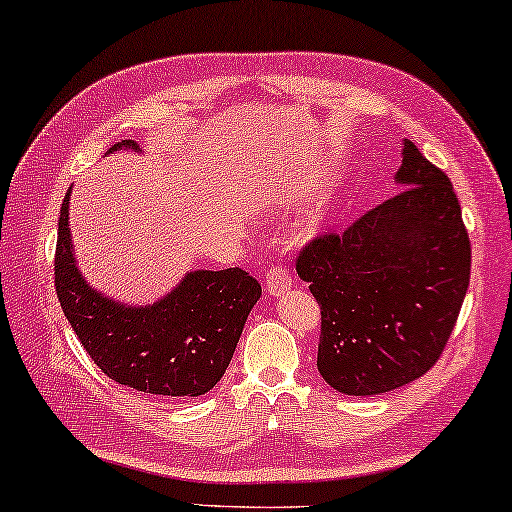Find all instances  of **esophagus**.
Masks as SVG:
<instances>
[{
  "label": "esophagus",
  "mask_w": 512,
  "mask_h": 512,
  "mask_svg": "<svg viewBox=\"0 0 512 512\" xmlns=\"http://www.w3.org/2000/svg\"><path fill=\"white\" fill-rule=\"evenodd\" d=\"M293 286V279H290L288 270L283 265H274L267 270L265 274V290L270 293L272 297H279L281 293H286V290Z\"/></svg>",
  "instance_id": "34e87169"
}]
</instances>
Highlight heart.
I'll return each instance as SVG.
<instances>
[{"label": "heart", "instance_id": "obj_1", "mask_svg": "<svg viewBox=\"0 0 512 512\" xmlns=\"http://www.w3.org/2000/svg\"><path fill=\"white\" fill-rule=\"evenodd\" d=\"M272 206H274V208H281V199H274ZM325 217H327V210L322 208V206H320L318 210H313L311 217H309V231H318L320 226L325 224Z\"/></svg>", "mask_w": 512, "mask_h": 512}]
</instances>
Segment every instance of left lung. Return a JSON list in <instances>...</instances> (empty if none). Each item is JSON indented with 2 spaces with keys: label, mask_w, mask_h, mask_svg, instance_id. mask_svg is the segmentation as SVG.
Instances as JSON below:
<instances>
[{
  "label": "left lung",
  "mask_w": 512,
  "mask_h": 512,
  "mask_svg": "<svg viewBox=\"0 0 512 512\" xmlns=\"http://www.w3.org/2000/svg\"><path fill=\"white\" fill-rule=\"evenodd\" d=\"M396 183V196L297 256L320 304L318 371L345 396L426 375L469 288L471 245L451 180L405 139Z\"/></svg>",
  "instance_id": "8db88e82"
}]
</instances>
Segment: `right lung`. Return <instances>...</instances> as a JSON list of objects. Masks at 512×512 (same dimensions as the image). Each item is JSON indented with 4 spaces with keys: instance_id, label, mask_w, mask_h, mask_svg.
Here are the masks:
<instances>
[{
    "instance_id": "obj_1",
    "label": "right lung",
    "mask_w": 512,
    "mask_h": 512,
    "mask_svg": "<svg viewBox=\"0 0 512 512\" xmlns=\"http://www.w3.org/2000/svg\"><path fill=\"white\" fill-rule=\"evenodd\" d=\"M139 146L123 139L109 148ZM70 190L61 203L54 286L73 332L93 364L114 382L160 398H190L222 380L240 341L261 283L240 267L194 270L146 306L114 302L91 288L77 270L68 229Z\"/></svg>"
}]
</instances>
